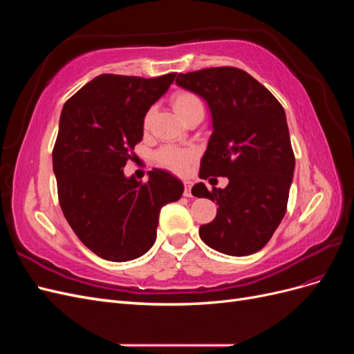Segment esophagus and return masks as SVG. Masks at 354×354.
Instances as JSON below:
<instances>
[{
    "label": "esophagus",
    "mask_w": 354,
    "mask_h": 354,
    "mask_svg": "<svg viewBox=\"0 0 354 354\" xmlns=\"http://www.w3.org/2000/svg\"><path fill=\"white\" fill-rule=\"evenodd\" d=\"M192 190V181H185V196H190Z\"/></svg>",
    "instance_id": "obj_1"
}]
</instances>
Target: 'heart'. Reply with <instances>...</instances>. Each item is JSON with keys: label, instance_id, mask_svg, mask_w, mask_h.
<instances>
[{"label": "heart", "instance_id": "1", "mask_svg": "<svg viewBox=\"0 0 354 354\" xmlns=\"http://www.w3.org/2000/svg\"><path fill=\"white\" fill-rule=\"evenodd\" d=\"M171 103H173L174 111L183 121H186L187 118L194 113L203 112V103L201 97L192 91L181 90L174 93L173 97H171ZM152 116H153V109L147 111L145 116V127H149V124H151ZM194 158H195L194 151H190V149H183V147H176V146H165L156 152L158 162L165 168L176 171V173H183Z\"/></svg>", "mask_w": 354, "mask_h": 354}]
</instances>
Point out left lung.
Masks as SVG:
<instances>
[{
    "instance_id": "obj_1",
    "label": "left lung",
    "mask_w": 354,
    "mask_h": 354,
    "mask_svg": "<svg viewBox=\"0 0 354 354\" xmlns=\"http://www.w3.org/2000/svg\"><path fill=\"white\" fill-rule=\"evenodd\" d=\"M177 85L207 102L212 134L199 177L229 185L192 194L217 202V216L199 227L209 248L242 257L260 251L279 226L292 183L295 158L286 115L274 95L242 69L221 66L178 73Z\"/></svg>"
}]
</instances>
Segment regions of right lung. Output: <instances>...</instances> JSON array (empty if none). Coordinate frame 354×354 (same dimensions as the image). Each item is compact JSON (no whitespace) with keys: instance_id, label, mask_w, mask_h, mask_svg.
Here are the masks:
<instances>
[{"instance_id":"1","label":"right lung","mask_w":354,"mask_h":354,"mask_svg":"<svg viewBox=\"0 0 354 354\" xmlns=\"http://www.w3.org/2000/svg\"><path fill=\"white\" fill-rule=\"evenodd\" d=\"M177 73L158 78L103 73L65 103L53 149L59 202L69 226L95 255L130 261L152 248L159 211L183 195L168 171H149L147 183L124 167L143 138L149 108Z\"/></svg>"}]
</instances>
